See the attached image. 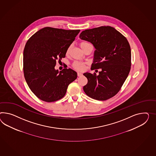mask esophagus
<instances>
[{
  "instance_id": "34e87169",
  "label": "esophagus",
  "mask_w": 156,
  "mask_h": 156,
  "mask_svg": "<svg viewBox=\"0 0 156 156\" xmlns=\"http://www.w3.org/2000/svg\"><path fill=\"white\" fill-rule=\"evenodd\" d=\"M82 75H83V74L81 73H80V72H78L77 73V76H79V77H80V76H81Z\"/></svg>"
}]
</instances>
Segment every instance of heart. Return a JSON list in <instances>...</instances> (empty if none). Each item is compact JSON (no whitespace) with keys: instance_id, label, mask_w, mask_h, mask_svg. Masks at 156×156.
<instances>
[{"instance_id":"1","label":"heart","mask_w":156,"mask_h":156,"mask_svg":"<svg viewBox=\"0 0 156 156\" xmlns=\"http://www.w3.org/2000/svg\"><path fill=\"white\" fill-rule=\"evenodd\" d=\"M89 45H92V44H90L89 42H86V41H84V42H82L80 43V46H81V48H83L85 47H86L87 46H89ZM71 46H69L68 48L67 49L66 54H68L69 53L70 50H71ZM72 67L75 68V69L78 70V71H83V70H84V68H85L84 63H83L81 62H75L72 64Z\"/></svg>"}]
</instances>
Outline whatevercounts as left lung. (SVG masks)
<instances>
[{
    "label": "left lung",
    "mask_w": 156,
    "mask_h": 156,
    "mask_svg": "<svg viewBox=\"0 0 156 156\" xmlns=\"http://www.w3.org/2000/svg\"><path fill=\"white\" fill-rule=\"evenodd\" d=\"M80 38L91 42L96 48L91 69H101L99 75L85 73L88 83L85 94L94 100L105 101L120 90L131 66V48L127 38L110 26L87 29Z\"/></svg>",
    "instance_id": "8db88e82"
}]
</instances>
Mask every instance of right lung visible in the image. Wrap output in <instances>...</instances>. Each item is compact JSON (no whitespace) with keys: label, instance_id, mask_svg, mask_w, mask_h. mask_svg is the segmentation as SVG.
Segmentation results:
<instances>
[{"label":"right lung","instance_id":"obj_1","mask_svg":"<svg viewBox=\"0 0 156 156\" xmlns=\"http://www.w3.org/2000/svg\"><path fill=\"white\" fill-rule=\"evenodd\" d=\"M80 31L45 27L28 40L23 54L24 77L39 99L47 102L60 100L68 85L76 80L77 73L72 69L59 72L54 67L57 61L65 58L67 49Z\"/></svg>","mask_w":156,"mask_h":156}]
</instances>
